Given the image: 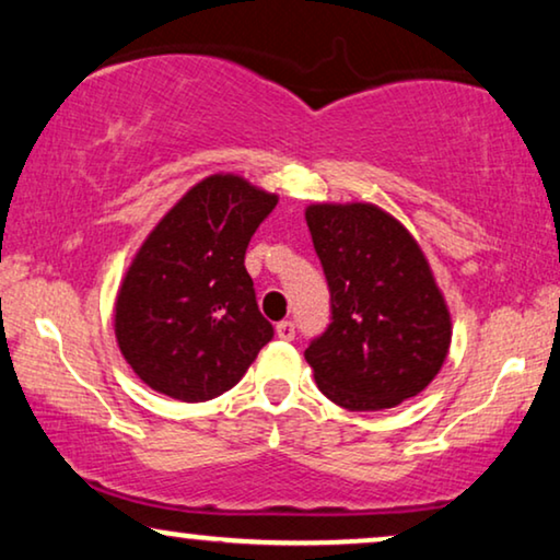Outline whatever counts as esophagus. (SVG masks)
Returning a JSON list of instances; mask_svg holds the SVG:
<instances>
[{
    "instance_id": "esophagus-1",
    "label": "esophagus",
    "mask_w": 560,
    "mask_h": 560,
    "mask_svg": "<svg viewBox=\"0 0 560 560\" xmlns=\"http://www.w3.org/2000/svg\"><path fill=\"white\" fill-rule=\"evenodd\" d=\"M275 334H278V339H282V341H293L295 339V324H293V320H280V324L275 326Z\"/></svg>"
}]
</instances>
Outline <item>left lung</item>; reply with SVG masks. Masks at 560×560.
Here are the masks:
<instances>
[{
  "label": "left lung",
  "instance_id": "obj_1",
  "mask_svg": "<svg viewBox=\"0 0 560 560\" xmlns=\"http://www.w3.org/2000/svg\"><path fill=\"white\" fill-rule=\"evenodd\" d=\"M331 293V324L305 349L318 389L347 410H385L431 385L451 316L418 242L372 203L305 211Z\"/></svg>",
  "mask_w": 560,
  "mask_h": 560
}]
</instances>
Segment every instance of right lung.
Wrapping results in <instances>:
<instances>
[{
  "label": "right lung",
  "mask_w": 560,
  "mask_h": 560,
  "mask_svg": "<svg viewBox=\"0 0 560 560\" xmlns=\"http://www.w3.org/2000/svg\"><path fill=\"white\" fill-rule=\"evenodd\" d=\"M278 196L240 175H209L137 252L114 308L137 377L183 402L232 389L275 328L259 313L244 255Z\"/></svg>",
  "instance_id": "1"
}]
</instances>
